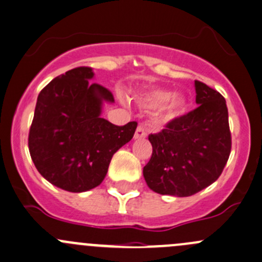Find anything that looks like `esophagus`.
I'll use <instances>...</instances> for the list:
<instances>
[{"mask_svg": "<svg viewBox=\"0 0 262 262\" xmlns=\"http://www.w3.org/2000/svg\"><path fill=\"white\" fill-rule=\"evenodd\" d=\"M145 137H147V130H145L144 126L139 125L138 128H137L136 134H134V138H136V139H144Z\"/></svg>", "mask_w": 262, "mask_h": 262, "instance_id": "34e87169", "label": "esophagus"}]
</instances>
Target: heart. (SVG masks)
I'll use <instances>...</instances> for the list:
<instances>
[{"mask_svg":"<svg viewBox=\"0 0 262 262\" xmlns=\"http://www.w3.org/2000/svg\"><path fill=\"white\" fill-rule=\"evenodd\" d=\"M138 104L142 109L154 112V110H163L166 119H174L186 112V100L181 96H172L169 90L154 88L142 94L138 99Z\"/></svg>","mask_w":262,"mask_h":262,"instance_id":"heart-1","label":"heart"}]
</instances>
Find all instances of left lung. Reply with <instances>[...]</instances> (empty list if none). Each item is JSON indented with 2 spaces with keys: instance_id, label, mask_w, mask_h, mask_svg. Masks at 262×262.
<instances>
[{
  "instance_id": "left-lung-1",
  "label": "left lung",
  "mask_w": 262,
  "mask_h": 262,
  "mask_svg": "<svg viewBox=\"0 0 262 262\" xmlns=\"http://www.w3.org/2000/svg\"><path fill=\"white\" fill-rule=\"evenodd\" d=\"M194 86L197 108L148 137L153 152L143 176L157 193L188 197L202 191L221 176L230 157L225 98L205 82L196 80Z\"/></svg>"
}]
</instances>
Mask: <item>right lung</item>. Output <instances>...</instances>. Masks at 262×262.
<instances>
[{"instance_id":"right-lung-1","label":"right lung","mask_w":262,"mask_h":262,"mask_svg":"<svg viewBox=\"0 0 262 262\" xmlns=\"http://www.w3.org/2000/svg\"><path fill=\"white\" fill-rule=\"evenodd\" d=\"M92 68L71 69L49 82L37 96L29 133L36 169L51 184L85 192L103 182L113 154L134 136L137 122L114 125L100 117L112 92L90 82Z\"/></svg>"}]
</instances>
